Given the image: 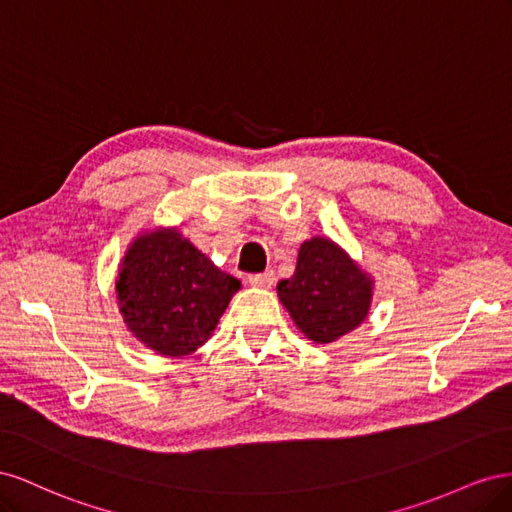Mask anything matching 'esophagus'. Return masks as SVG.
<instances>
[{"instance_id":"34e87169","label":"esophagus","mask_w":512,"mask_h":512,"mask_svg":"<svg viewBox=\"0 0 512 512\" xmlns=\"http://www.w3.org/2000/svg\"><path fill=\"white\" fill-rule=\"evenodd\" d=\"M247 282L256 288H271L275 282V273L273 271H262V273H252L247 275Z\"/></svg>"}]
</instances>
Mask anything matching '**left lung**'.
Segmentation results:
<instances>
[{
    "label": "left lung",
    "mask_w": 512,
    "mask_h": 512,
    "mask_svg": "<svg viewBox=\"0 0 512 512\" xmlns=\"http://www.w3.org/2000/svg\"><path fill=\"white\" fill-rule=\"evenodd\" d=\"M277 294L312 342L329 344L365 320L371 280L333 241L316 237L301 245L297 271Z\"/></svg>",
    "instance_id": "obj_1"
}]
</instances>
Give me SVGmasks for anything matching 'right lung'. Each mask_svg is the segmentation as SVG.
<instances>
[{
  "mask_svg": "<svg viewBox=\"0 0 512 512\" xmlns=\"http://www.w3.org/2000/svg\"><path fill=\"white\" fill-rule=\"evenodd\" d=\"M239 286L177 230H160L132 243L117 297L128 329L147 348L181 356L205 344Z\"/></svg>",
  "mask_w": 512,
  "mask_h": 512,
  "instance_id": "obj_1",
  "label": "right lung"
}]
</instances>
